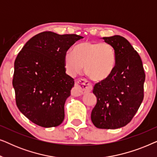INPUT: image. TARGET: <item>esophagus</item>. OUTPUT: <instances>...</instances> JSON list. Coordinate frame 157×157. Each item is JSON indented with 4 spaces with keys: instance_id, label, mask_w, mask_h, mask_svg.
<instances>
[{
    "instance_id": "1",
    "label": "esophagus",
    "mask_w": 157,
    "mask_h": 157,
    "mask_svg": "<svg viewBox=\"0 0 157 157\" xmlns=\"http://www.w3.org/2000/svg\"><path fill=\"white\" fill-rule=\"evenodd\" d=\"M92 85L89 81L85 79H81L76 81L75 88L73 91V94L74 96H80L81 94H86L92 90Z\"/></svg>"
}]
</instances>
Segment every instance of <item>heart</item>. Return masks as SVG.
<instances>
[{"mask_svg":"<svg viewBox=\"0 0 157 157\" xmlns=\"http://www.w3.org/2000/svg\"><path fill=\"white\" fill-rule=\"evenodd\" d=\"M117 63V53L108 43L84 41L74 46V51L64 55V65L70 76H74L82 70L94 81H102L112 74Z\"/></svg>","mask_w":157,"mask_h":157,"instance_id":"b5f03b06","label":"heart"}]
</instances>
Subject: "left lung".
Here are the masks:
<instances>
[{"instance_id":"8db88e82","label":"left lung","mask_w":157,"mask_h":157,"mask_svg":"<svg viewBox=\"0 0 157 157\" xmlns=\"http://www.w3.org/2000/svg\"><path fill=\"white\" fill-rule=\"evenodd\" d=\"M102 39L115 48L117 63L111 76L94 86L97 102L91 119L98 128L116 129L126 126L138 111L145 74L139 53L125 38L115 35Z\"/></svg>"}]
</instances>
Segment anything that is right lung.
Listing matches in <instances>:
<instances>
[{
    "label": "right lung",
    "mask_w": 157,
    "mask_h": 157,
    "mask_svg": "<svg viewBox=\"0 0 157 157\" xmlns=\"http://www.w3.org/2000/svg\"><path fill=\"white\" fill-rule=\"evenodd\" d=\"M76 34L42 32L32 37L14 63L13 86L19 111L30 121L45 128L64 119V104L74 86L66 74L64 55L77 40Z\"/></svg>",
    "instance_id": "obj_1"
}]
</instances>
